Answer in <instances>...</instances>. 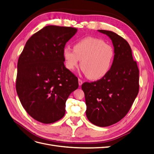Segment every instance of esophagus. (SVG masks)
Segmentation results:
<instances>
[{
	"label": "esophagus",
	"mask_w": 154,
	"mask_h": 154,
	"mask_svg": "<svg viewBox=\"0 0 154 154\" xmlns=\"http://www.w3.org/2000/svg\"><path fill=\"white\" fill-rule=\"evenodd\" d=\"M78 83H79V85H82V83H83V81L81 80V79H78Z\"/></svg>",
	"instance_id": "1"
}]
</instances>
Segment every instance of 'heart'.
Here are the masks:
<instances>
[{"label":"heart","instance_id":"b5f03b06","mask_svg":"<svg viewBox=\"0 0 154 154\" xmlns=\"http://www.w3.org/2000/svg\"><path fill=\"white\" fill-rule=\"evenodd\" d=\"M65 65L72 71L81 67L86 76L91 80H98L109 73L115 57L114 48L103 40L94 37H85L75 43L74 49L66 47L63 50Z\"/></svg>","mask_w":154,"mask_h":154}]
</instances>
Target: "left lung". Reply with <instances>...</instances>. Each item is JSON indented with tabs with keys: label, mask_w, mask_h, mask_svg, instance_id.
I'll list each match as a JSON object with an SVG mask.
<instances>
[{
	"label": "left lung",
	"mask_w": 154,
	"mask_h": 154,
	"mask_svg": "<svg viewBox=\"0 0 154 154\" xmlns=\"http://www.w3.org/2000/svg\"><path fill=\"white\" fill-rule=\"evenodd\" d=\"M98 31L112 42L113 65L104 78L83 83L82 88L88 121L98 127H108L119 122L131 108L139 89V69L127 40L112 31Z\"/></svg>",
	"instance_id": "8db88e82"
}]
</instances>
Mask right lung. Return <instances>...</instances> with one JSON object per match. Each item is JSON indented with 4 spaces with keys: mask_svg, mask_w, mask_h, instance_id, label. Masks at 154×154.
<instances>
[{
    "mask_svg": "<svg viewBox=\"0 0 154 154\" xmlns=\"http://www.w3.org/2000/svg\"><path fill=\"white\" fill-rule=\"evenodd\" d=\"M77 29L48 26L27 41L18 60L16 90L28 114L42 123H54L66 112L78 78L64 66L63 50Z\"/></svg>",
    "mask_w": 154,
    "mask_h": 154,
    "instance_id": "obj_1",
    "label": "right lung"
}]
</instances>
